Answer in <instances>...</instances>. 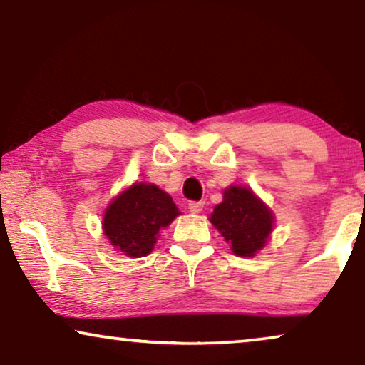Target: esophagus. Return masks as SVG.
<instances>
[{"label": "esophagus", "mask_w": 365, "mask_h": 365, "mask_svg": "<svg viewBox=\"0 0 365 365\" xmlns=\"http://www.w3.org/2000/svg\"><path fill=\"white\" fill-rule=\"evenodd\" d=\"M203 207H205V202H190L188 203V208L192 213H200L203 210Z\"/></svg>", "instance_id": "esophagus-1"}]
</instances>
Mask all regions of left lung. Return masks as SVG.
Segmentation results:
<instances>
[{
  "mask_svg": "<svg viewBox=\"0 0 365 365\" xmlns=\"http://www.w3.org/2000/svg\"><path fill=\"white\" fill-rule=\"evenodd\" d=\"M238 256H255L273 230V215L246 187L225 190L223 202L210 218Z\"/></svg>",
  "mask_w": 365,
  "mask_h": 365,
  "instance_id": "1",
  "label": "left lung"
}]
</instances>
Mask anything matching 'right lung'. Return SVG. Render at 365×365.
Masks as SVG:
<instances>
[{
    "label": "right lung",
    "instance_id": "right-lung-1",
    "mask_svg": "<svg viewBox=\"0 0 365 365\" xmlns=\"http://www.w3.org/2000/svg\"><path fill=\"white\" fill-rule=\"evenodd\" d=\"M177 215L170 195L152 183H133L109 205L102 225L114 248L130 258H142L152 251L160 228Z\"/></svg>",
    "mask_w": 365,
    "mask_h": 365
}]
</instances>
